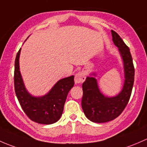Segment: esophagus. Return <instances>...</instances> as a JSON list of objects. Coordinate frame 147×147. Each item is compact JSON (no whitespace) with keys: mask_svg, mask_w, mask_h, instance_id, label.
<instances>
[{"mask_svg":"<svg viewBox=\"0 0 147 147\" xmlns=\"http://www.w3.org/2000/svg\"><path fill=\"white\" fill-rule=\"evenodd\" d=\"M85 80H86V75L83 71H78V73L75 74L74 81H75L76 84H82Z\"/></svg>","mask_w":147,"mask_h":147,"instance_id":"obj_1","label":"esophagus"}]
</instances>
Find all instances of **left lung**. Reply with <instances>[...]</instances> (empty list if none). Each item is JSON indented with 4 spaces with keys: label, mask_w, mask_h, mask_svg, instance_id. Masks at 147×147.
Masks as SVG:
<instances>
[{
    "label": "left lung",
    "mask_w": 147,
    "mask_h": 147,
    "mask_svg": "<svg viewBox=\"0 0 147 147\" xmlns=\"http://www.w3.org/2000/svg\"><path fill=\"white\" fill-rule=\"evenodd\" d=\"M112 36L124 61L125 81L122 91L113 98L104 96L100 92L96 79L91 76H88L82 85L83 110L88 119L97 123L109 122L120 115L129 102L134 84V67L129 48L114 30H112Z\"/></svg>",
    "instance_id": "1"
}]
</instances>
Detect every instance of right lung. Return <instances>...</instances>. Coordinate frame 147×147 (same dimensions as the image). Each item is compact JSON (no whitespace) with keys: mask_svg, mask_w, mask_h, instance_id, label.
<instances>
[{"mask_svg":"<svg viewBox=\"0 0 147 147\" xmlns=\"http://www.w3.org/2000/svg\"><path fill=\"white\" fill-rule=\"evenodd\" d=\"M20 49L15 61V92L21 107L31 120L44 125L57 122L62 115L63 106L69 90L74 85V76L59 81L48 94L41 98H34L27 92L19 69Z\"/></svg>","mask_w":147,"mask_h":147,"instance_id":"right-lung-1","label":"right lung"}]
</instances>
